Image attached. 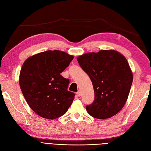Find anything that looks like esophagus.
<instances>
[{"mask_svg": "<svg viewBox=\"0 0 151 151\" xmlns=\"http://www.w3.org/2000/svg\"><path fill=\"white\" fill-rule=\"evenodd\" d=\"M76 94H77V96H78V97H80L81 96V92H80L79 91H78V92L76 93Z\"/></svg>", "mask_w": 151, "mask_h": 151, "instance_id": "1", "label": "esophagus"}]
</instances>
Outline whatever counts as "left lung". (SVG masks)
<instances>
[{
	"mask_svg": "<svg viewBox=\"0 0 151 151\" xmlns=\"http://www.w3.org/2000/svg\"><path fill=\"white\" fill-rule=\"evenodd\" d=\"M77 62L90 77L94 91L87 111L98 119L116 115L125 105L133 81L125 57L115 50H101L79 56Z\"/></svg>",
	"mask_w": 151,
	"mask_h": 151,
	"instance_id": "left-lung-1",
	"label": "left lung"
}]
</instances>
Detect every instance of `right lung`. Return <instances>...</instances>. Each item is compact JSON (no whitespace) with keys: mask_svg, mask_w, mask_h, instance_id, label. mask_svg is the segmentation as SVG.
<instances>
[{"mask_svg":"<svg viewBox=\"0 0 151 151\" xmlns=\"http://www.w3.org/2000/svg\"><path fill=\"white\" fill-rule=\"evenodd\" d=\"M74 57L59 50H48L24 62L19 85L27 103L43 118L55 119L67 111L75 94L67 90L70 80L60 75Z\"/></svg>","mask_w":151,"mask_h":151,"instance_id":"obj_1","label":"right lung"}]
</instances>
